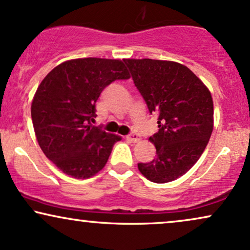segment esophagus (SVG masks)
<instances>
[{
    "instance_id": "34e87169",
    "label": "esophagus",
    "mask_w": 250,
    "mask_h": 250,
    "mask_svg": "<svg viewBox=\"0 0 250 250\" xmlns=\"http://www.w3.org/2000/svg\"><path fill=\"white\" fill-rule=\"evenodd\" d=\"M127 139L132 141V143H138V141L140 140V135L138 133H135V132H133V133H131L130 135H127Z\"/></svg>"
}]
</instances>
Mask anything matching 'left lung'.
Returning <instances> with one entry per match:
<instances>
[{"label": "left lung", "instance_id": "left-lung-1", "mask_svg": "<svg viewBox=\"0 0 250 250\" xmlns=\"http://www.w3.org/2000/svg\"><path fill=\"white\" fill-rule=\"evenodd\" d=\"M134 85L159 131L149 138L156 148L150 162L138 163L147 180L167 183L198 161L213 130L211 92L188 67L174 61L125 59Z\"/></svg>", "mask_w": 250, "mask_h": 250}]
</instances>
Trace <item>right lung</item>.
Listing matches in <instances>:
<instances>
[{"label": "right lung", "instance_id": "right-lung-1", "mask_svg": "<svg viewBox=\"0 0 250 250\" xmlns=\"http://www.w3.org/2000/svg\"><path fill=\"white\" fill-rule=\"evenodd\" d=\"M130 79L124 61L84 58L60 63L46 75L31 105L42 152L63 174L89 178L102 170L122 138L94 126L96 102L110 83Z\"/></svg>", "mask_w": 250, "mask_h": 250}]
</instances>
